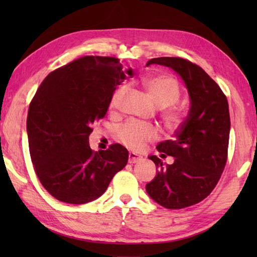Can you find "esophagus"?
<instances>
[{
	"label": "esophagus",
	"instance_id": "obj_1",
	"mask_svg": "<svg viewBox=\"0 0 257 257\" xmlns=\"http://www.w3.org/2000/svg\"><path fill=\"white\" fill-rule=\"evenodd\" d=\"M143 158L139 157L137 154H135V152H130L129 157H128V161L129 163H137L139 161H141Z\"/></svg>",
	"mask_w": 257,
	"mask_h": 257
}]
</instances>
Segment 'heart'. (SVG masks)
<instances>
[{
    "mask_svg": "<svg viewBox=\"0 0 257 257\" xmlns=\"http://www.w3.org/2000/svg\"><path fill=\"white\" fill-rule=\"evenodd\" d=\"M143 85L149 95L160 107H168L176 103L181 96V90L178 81L171 76L151 75L143 79ZM121 89L113 92L110 106L116 105ZM163 123L170 132H176L182 127L185 121V113L179 108H169L162 114ZM119 141L133 150H141L144 147L159 137L158 129L150 123L129 120L120 125L117 130Z\"/></svg>",
    "mask_w": 257,
    "mask_h": 257,
    "instance_id": "b5f03b06",
    "label": "heart"
}]
</instances>
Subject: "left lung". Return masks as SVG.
I'll list each match as a JSON object with an SVG mask.
<instances>
[{"label": "left lung", "instance_id": "obj_1", "mask_svg": "<svg viewBox=\"0 0 257 257\" xmlns=\"http://www.w3.org/2000/svg\"><path fill=\"white\" fill-rule=\"evenodd\" d=\"M151 64L170 67L181 76L191 107L174 139L157 146L161 158H174L172 165L165 166L160 158L149 157L159 170L146 190L163 207L183 209L204 200L224 170L231 127L228 103L219 85L188 59L158 57L150 59L147 66Z\"/></svg>", "mask_w": 257, "mask_h": 257}]
</instances>
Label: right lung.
Masks as SVG:
<instances>
[{"label": "right lung", "instance_id": "1", "mask_svg": "<svg viewBox=\"0 0 257 257\" xmlns=\"http://www.w3.org/2000/svg\"><path fill=\"white\" fill-rule=\"evenodd\" d=\"M123 72L118 58L84 56L46 76L30 103L26 129L37 178L58 201L84 204L105 192L128 162V150L113 144L92 151L91 125L105 117Z\"/></svg>", "mask_w": 257, "mask_h": 257}]
</instances>
